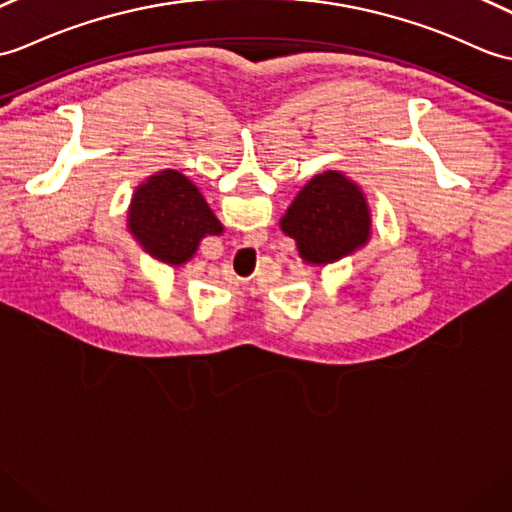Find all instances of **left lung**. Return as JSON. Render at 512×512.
<instances>
[{"label": "left lung", "instance_id": "left-lung-1", "mask_svg": "<svg viewBox=\"0 0 512 512\" xmlns=\"http://www.w3.org/2000/svg\"><path fill=\"white\" fill-rule=\"evenodd\" d=\"M281 229L307 264H329L362 246L371 233L366 198L340 172L314 176L281 218Z\"/></svg>", "mask_w": 512, "mask_h": 512}]
</instances>
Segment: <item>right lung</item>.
<instances>
[{
  "label": "right lung",
  "mask_w": 512,
  "mask_h": 512,
  "mask_svg": "<svg viewBox=\"0 0 512 512\" xmlns=\"http://www.w3.org/2000/svg\"><path fill=\"white\" fill-rule=\"evenodd\" d=\"M128 227L150 255L172 266L185 264L205 235H220L222 224L187 176L165 170L137 187Z\"/></svg>",
  "instance_id": "obj_1"
}]
</instances>
